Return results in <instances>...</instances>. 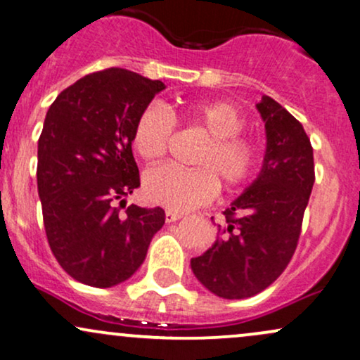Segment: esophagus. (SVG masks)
Here are the masks:
<instances>
[{"label": "esophagus", "mask_w": 360, "mask_h": 360, "mask_svg": "<svg viewBox=\"0 0 360 360\" xmlns=\"http://www.w3.org/2000/svg\"><path fill=\"white\" fill-rule=\"evenodd\" d=\"M181 217H184V214L175 212V210H167V212H165V221H167L168 224L179 221V219H181Z\"/></svg>", "instance_id": "esophagus-1"}]
</instances>
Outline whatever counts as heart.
Instances as JSON below:
<instances>
[{
    "label": "heart",
    "instance_id": "heart-1",
    "mask_svg": "<svg viewBox=\"0 0 360 360\" xmlns=\"http://www.w3.org/2000/svg\"><path fill=\"white\" fill-rule=\"evenodd\" d=\"M181 117L190 128L204 131L207 143L193 165L195 170L165 167L146 172L143 192L151 204L185 212L215 197L219 181L226 190L239 188L255 175L259 150L255 139L240 131L246 117L229 101H202L181 108ZM175 129L172 112L162 104H150L139 112L133 129V145L146 162H158L167 153Z\"/></svg>",
    "mask_w": 360,
    "mask_h": 360
}]
</instances>
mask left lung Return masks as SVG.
<instances>
[{"instance_id": "obj_1", "label": "left lung", "mask_w": 360, "mask_h": 360, "mask_svg": "<svg viewBox=\"0 0 360 360\" xmlns=\"http://www.w3.org/2000/svg\"><path fill=\"white\" fill-rule=\"evenodd\" d=\"M256 108L266 128L263 168L224 210L221 238L190 261L197 280L227 300L255 297L285 271L315 181L314 148L302 122L269 96Z\"/></svg>"}]
</instances>
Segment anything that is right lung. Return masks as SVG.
<instances>
[{"instance_id": "add662e5", "label": "right lung", "mask_w": 360, "mask_h": 360, "mask_svg": "<svg viewBox=\"0 0 360 360\" xmlns=\"http://www.w3.org/2000/svg\"><path fill=\"white\" fill-rule=\"evenodd\" d=\"M163 89L112 67L79 79L46 112L37 165L46 239L63 271L84 285L111 288L133 276L163 227L160 207H116L139 187L134 122Z\"/></svg>"}]
</instances>
